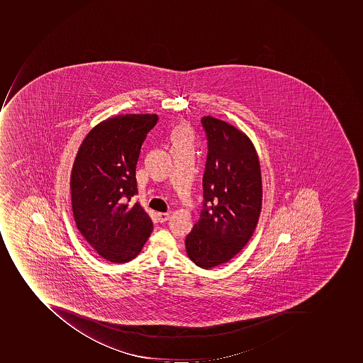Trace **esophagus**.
<instances>
[{
  "label": "esophagus",
  "mask_w": 363,
  "mask_h": 363,
  "mask_svg": "<svg viewBox=\"0 0 363 363\" xmlns=\"http://www.w3.org/2000/svg\"><path fill=\"white\" fill-rule=\"evenodd\" d=\"M157 217H159V220L161 223L167 222L170 218V213H157Z\"/></svg>",
  "instance_id": "esophagus-1"
}]
</instances>
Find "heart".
<instances>
[{"instance_id": "obj_1", "label": "heart", "mask_w": 363, "mask_h": 363, "mask_svg": "<svg viewBox=\"0 0 363 363\" xmlns=\"http://www.w3.org/2000/svg\"><path fill=\"white\" fill-rule=\"evenodd\" d=\"M171 141L174 147L193 146V135L191 128L186 124L176 126L171 134Z\"/></svg>"}]
</instances>
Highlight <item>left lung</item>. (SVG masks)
Returning a JSON list of instances; mask_svg holds the SVG:
<instances>
[{
	"label": "left lung",
	"instance_id": "obj_1",
	"mask_svg": "<svg viewBox=\"0 0 363 363\" xmlns=\"http://www.w3.org/2000/svg\"><path fill=\"white\" fill-rule=\"evenodd\" d=\"M208 141L203 207L186 237L189 259L202 269L229 262L255 231L262 207L259 157L246 134L211 116L202 117Z\"/></svg>",
	"mask_w": 363,
	"mask_h": 363
}]
</instances>
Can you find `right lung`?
Wrapping results in <instances>:
<instances>
[{
	"label": "right lung",
	"instance_id": "right-lung-1",
	"mask_svg": "<svg viewBox=\"0 0 363 363\" xmlns=\"http://www.w3.org/2000/svg\"><path fill=\"white\" fill-rule=\"evenodd\" d=\"M157 115H118L95 126L82 141L71 174L77 228L99 255L125 263L140 253L152 222L140 204L135 168Z\"/></svg>",
	"mask_w": 363,
	"mask_h": 363
}]
</instances>
